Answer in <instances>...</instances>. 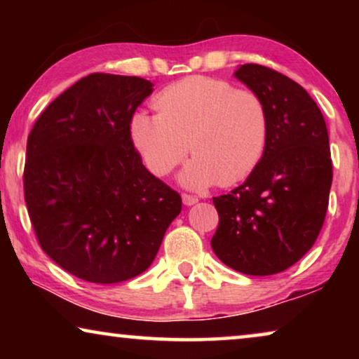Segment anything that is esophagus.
<instances>
[{
    "instance_id": "34e87169",
    "label": "esophagus",
    "mask_w": 359,
    "mask_h": 359,
    "mask_svg": "<svg viewBox=\"0 0 359 359\" xmlns=\"http://www.w3.org/2000/svg\"><path fill=\"white\" fill-rule=\"evenodd\" d=\"M198 198H196V196H191V194H183V204L184 205H193V204H196L198 203Z\"/></svg>"
}]
</instances>
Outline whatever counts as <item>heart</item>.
Listing matches in <instances>:
<instances>
[{
	"mask_svg": "<svg viewBox=\"0 0 359 359\" xmlns=\"http://www.w3.org/2000/svg\"><path fill=\"white\" fill-rule=\"evenodd\" d=\"M156 114L139 112L132 140L156 176L173 171L191 149L194 158L181 171V184L204 189L230 186L257 168L268 142V111L250 90L209 76H189L155 97Z\"/></svg>",
	"mask_w": 359,
	"mask_h": 359,
	"instance_id": "1",
	"label": "heart"
}]
</instances>
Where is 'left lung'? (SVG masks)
Returning a JSON list of instances; mask_svg holds the SVG:
<instances>
[{"instance_id": "1", "label": "left lung", "mask_w": 359, "mask_h": 359, "mask_svg": "<svg viewBox=\"0 0 359 359\" xmlns=\"http://www.w3.org/2000/svg\"><path fill=\"white\" fill-rule=\"evenodd\" d=\"M233 75L266 106L268 142L245 183L212 199L219 227L210 245L235 271L269 276L297 263L320 233L333 176L328 132L316 101L291 78L257 63Z\"/></svg>"}]
</instances>
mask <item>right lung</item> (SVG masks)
<instances>
[{
  "mask_svg": "<svg viewBox=\"0 0 359 359\" xmlns=\"http://www.w3.org/2000/svg\"><path fill=\"white\" fill-rule=\"evenodd\" d=\"M151 91L144 78L93 73L53 100L27 137L24 199L37 240L85 281L144 273L181 212V196L145 168L130 139Z\"/></svg>",
  "mask_w": 359,
  "mask_h": 359,
  "instance_id": "1",
  "label": "right lung"
}]
</instances>
